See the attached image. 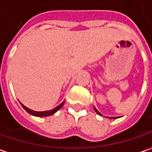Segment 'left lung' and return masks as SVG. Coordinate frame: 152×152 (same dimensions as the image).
Masks as SVG:
<instances>
[{
  "instance_id": "1",
  "label": "left lung",
  "mask_w": 152,
  "mask_h": 152,
  "mask_svg": "<svg viewBox=\"0 0 152 152\" xmlns=\"http://www.w3.org/2000/svg\"><path fill=\"white\" fill-rule=\"evenodd\" d=\"M94 110H95V112H96L97 113L99 114V115L102 116V115H101V113H99V111H98V110L96 109V107H95V106H94ZM107 118H118V117H107Z\"/></svg>"
}]
</instances>
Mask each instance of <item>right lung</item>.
Listing matches in <instances>:
<instances>
[{
    "instance_id": "obj_1",
    "label": "right lung",
    "mask_w": 152,
    "mask_h": 152,
    "mask_svg": "<svg viewBox=\"0 0 152 152\" xmlns=\"http://www.w3.org/2000/svg\"><path fill=\"white\" fill-rule=\"evenodd\" d=\"M64 103H65V100L60 104H59L58 106H56L55 108H53V109H52V110H50V111H44V112H36V111H34V110H31V109L27 108V106H25L22 103H20V104H21V106L26 110V112H27L28 113L33 115V116H35V117H48V116H51V115L54 114L57 111H59L60 108L63 106Z\"/></svg>"
}]
</instances>
